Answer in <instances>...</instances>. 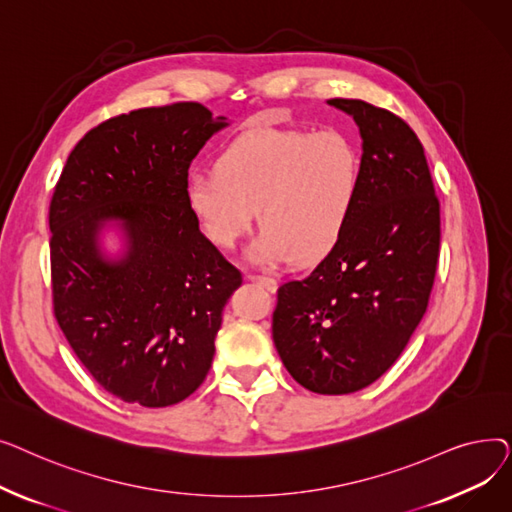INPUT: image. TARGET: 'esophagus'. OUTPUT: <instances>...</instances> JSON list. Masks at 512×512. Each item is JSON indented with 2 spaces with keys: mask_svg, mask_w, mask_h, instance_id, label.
Listing matches in <instances>:
<instances>
[{
  "mask_svg": "<svg viewBox=\"0 0 512 512\" xmlns=\"http://www.w3.org/2000/svg\"><path fill=\"white\" fill-rule=\"evenodd\" d=\"M247 280H251V282H255V284L263 286L265 290H270V292H276V288H278V280H276V278H270V276H257V274H249V276H247Z\"/></svg>",
  "mask_w": 512,
  "mask_h": 512,
  "instance_id": "obj_1",
  "label": "esophagus"
}]
</instances>
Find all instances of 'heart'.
<instances>
[{
	"label": "heart",
	"instance_id": "obj_1",
	"mask_svg": "<svg viewBox=\"0 0 512 512\" xmlns=\"http://www.w3.org/2000/svg\"><path fill=\"white\" fill-rule=\"evenodd\" d=\"M363 157L340 130L257 126L238 134L184 186L186 207L218 249H234L255 220L253 263L309 265L342 238L359 203Z\"/></svg>",
	"mask_w": 512,
	"mask_h": 512
}]
</instances>
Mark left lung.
I'll use <instances>...</instances> for the list:
<instances>
[{
	"instance_id": "8db88e82",
	"label": "left lung",
	"mask_w": 512,
	"mask_h": 512,
	"mask_svg": "<svg viewBox=\"0 0 512 512\" xmlns=\"http://www.w3.org/2000/svg\"><path fill=\"white\" fill-rule=\"evenodd\" d=\"M361 134L363 184L338 245L278 288L272 336L288 373L317 394L384 375L427 309L440 255V203L411 126L361 99H330Z\"/></svg>"
}]
</instances>
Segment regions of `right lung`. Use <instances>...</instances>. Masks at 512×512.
Wrapping results in <instances>:
<instances>
[{
    "label": "right lung",
    "mask_w": 512,
    "mask_h": 512,
    "mask_svg": "<svg viewBox=\"0 0 512 512\" xmlns=\"http://www.w3.org/2000/svg\"><path fill=\"white\" fill-rule=\"evenodd\" d=\"M226 126L201 103L112 118L78 141L53 191V311L99 386L132 405L170 407L203 384L242 282L184 199L193 159Z\"/></svg>",
    "instance_id": "add662e5"
}]
</instances>
